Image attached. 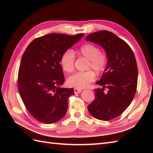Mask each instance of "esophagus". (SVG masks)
<instances>
[{
    "instance_id": "obj_1",
    "label": "esophagus",
    "mask_w": 153,
    "mask_h": 153,
    "mask_svg": "<svg viewBox=\"0 0 153 153\" xmlns=\"http://www.w3.org/2000/svg\"><path fill=\"white\" fill-rule=\"evenodd\" d=\"M82 91V90L81 89H77V88H75V89H74V92H75V94L80 93Z\"/></svg>"
}]
</instances>
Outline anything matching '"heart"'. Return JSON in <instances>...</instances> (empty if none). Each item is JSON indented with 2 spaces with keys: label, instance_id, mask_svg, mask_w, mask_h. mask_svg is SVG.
Listing matches in <instances>:
<instances>
[{
  "label": "heart",
  "instance_id": "heart-1",
  "mask_svg": "<svg viewBox=\"0 0 153 153\" xmlns=\"http://www.w3.org/2000/svg\"><path fill=\"white\" fill-rule=\"evenodd\" d=\"M76 55L86 58L88 60L87 69H92L98 75L103 74L108 66V55L104 52H101L100 48L93 44L83 45L77 50ZM75 59V55L69 50L62 54L60 58V64L64 72L70 73L73 71ZM95 78L94 73L91 70L79 72L69 76L67 84L69 87L84 89L94 81Z\"/></svg>",
  "mask_w": 153,
  "mask_h": 153
}]
</instances>
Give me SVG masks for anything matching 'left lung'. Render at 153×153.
<instances>
[{
    "label": "left lung",
    "mask_w": 153,
    "mask_h": 153,
    "mask_svg": "<svg viewBox=\"0 0 153 153\" xmlns=\"http://www.w3.org/2000/svg\"><path fill=\"white\" fill-rule=\"evenodd\" d=\"M86 41L98 44L108 55V63L101 79L96 84L95 99L88 105L89 113L101 121L119 116L131 104L135 95L138 68L130 47L124 40L108 30H100L88 35ZM108 89L104 92L105 88Z\"/></svg>",
    "instance_id": "8db88e82"
}]
</instances>
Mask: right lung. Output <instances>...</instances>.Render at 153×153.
Returning <instances> with one entry per match:
<instances>
[{"label": "right lung", "instance_id": "right-lung-1", "mask_svg": "<svg viewBox=\"0 0 153 153\" xmlns=\"http://www.w3.org/2000/svg\"><path fill=\"white\" fill-rule=\"evenodd\" d=\"M83 36L45 35L32 41L23 54L18 91L27 110L38 121L52 124L65 115L68 98L75 93L73 88L59 87L64 82L60 58Z\"/></svg>", "mask_w": 153, "mask_h": 153}]
</instances>
